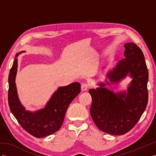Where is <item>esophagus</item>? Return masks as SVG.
I'll use <instances>...</instances> for the list:
<instances>
[{"mask_svg":"<svg viewBox=\"0 0 156 156\" xmlns=\"http://www.w3.org/2000/svg\"><path fill=\"white\" fill-rule=\"evenodd\" d=\"M87 89H88V84L86 83H83L81 86V90L82 91H87Z\"/></svg>","mask_w":156,"mask_h":156,"instance_id":"34e87169","label":"esophagus"}]
</instances>
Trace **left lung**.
I'll return each mask as SVG.
<instances>
[{
    "label": "left lung",
    "instance_id": "left-lung-1",
    "mask_svg": "<svg viewBox=\"0 0 156 156\" xmlns=\"http://www.w3.org/2000/svg\"><path fill=\"white\" fill-rule=\"evenodd\" d=\"M125 58L107 73L109 82L98 83L96 89H90L92 102L91 118L98 129L112 135H122L130 131L139 121L148 100L147 84L148 70L142 50L134 43L125 45ZM129 73L133 78L127 91L115 93L105 85L117 83Z\"/></svg>",
    "mask_w": 156,
    "mask_h": 156
}]
</instances>
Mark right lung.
I'll return each instance as SVG.
<instances>
[{"label": "right lung", "mask_w": 156, "mask_h": 156, "mask_svg": "<svg viewBox=\"0 0 156 156\" xmlns=\"http://www.w3.org/2000/svg\"><path fill=\"white\" fill-rule=\"evenodd\" d=\"M16 55L9 76L8 100L12 113L22 127L31 135L43 138L53 134L61 127L70 103L80 92V83L74 82L60 87L53 94L45 108L35 112L26 111L20 101L15 80L17 73L18 56Z\"/></svg>", "instance_id": "right-lung-1"}]
</instances>
